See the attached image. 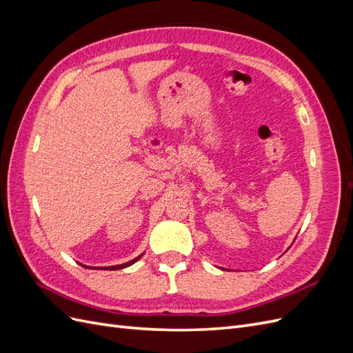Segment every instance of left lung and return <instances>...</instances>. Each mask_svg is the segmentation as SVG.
Returning a JSON list of instances; mask_svg holds the SVG:
<instances>
[{
  "instance_id": "left-lung-1",
  "label": "left lung",
  "mask_w": 353,
  "mask_h": 353,
  "mask_svg": "<svg viewBox=\"0 0 353 353\" xmlns=\"http://www.w3.org/2000/svg\"><path fill=\"white\" fill-rule=\"evenodd\" d=\"M221 270H225V268H221ZM228 271H230V270H228Z\"/></svg>"
}]
</instances>
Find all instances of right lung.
<instances>
[{"instance_id": "1", "label": "right lung", "mask_w": 353, "mask_h": 353, "mask_svg": "<svg viewBox=\"0 0 353 353\" xmlns=\"http://www.w3.org/2000/svg\"><path fill=\"white\" fill-rule=\"evenodd\" d=\"M141 256H143V254L137 256L135 259H132V261H130V262H126V263H121V265H113V266H103V268H97V266H95V268H91V266H85V265H82V266H85V268H88V270H108V271H114V270H122V268H126V266H131L132 263H135L138 259H140Z\"/></svg>"}]
</instances>
